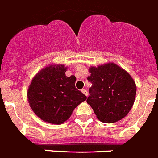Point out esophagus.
Segmentation results:
<instances>
[{"instance_id": "obj_1", "label": "esophagus", "mask_w": 158, "mask_h": 158, "mask_svg": "<svg viewBox=\"0 0 158 158\" xmlns=\"http://www.w3.org/2000/svg\"><path fill=\"white\" fill-rule=\"evenodd\" d=\"M81 91H82V92H83L86 96H87V94H88V93H87V90H85V89H82V90H81Z\"/></svg>"}]
</instances>
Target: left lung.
Here are the masks:
<instances>
[{"instance_id": "obj_1", "label": "left lung", "mask_w": 158, "mask_h": 158, "mask_svg": "<svg viewBox=\"0 0 158 158\" xmlns=\"http://www.w3.org/2000/svg\"><path fill=\"white\" fill-rule=\"evenodd\" d=\"M92 83L89 89L90 104L96 117L105 123H114L123 119L132 108L135 101L137 87L131 75L114 63L91 66Z\"/></svg>"}]
</instances>
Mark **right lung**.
Segmentation results:
<instances>
[{
	"mask_svg": "<svg viewBox=\"0 0 158 158\" xmlns=\"http://www.w3.org/2000/svg\"><path fill=\"white\" fill-rule=\"evenodd\" d=\"M67 69L64 64L47 66L37 72L28 86L30 107L46 123L62 124L87 99V96L75 88V75L66 76Z\"/></svg>",
	"mask_w": 158,
	"mask_h": 158,
	"instance_id": "obj_1",
	"label": "right lung"
}]
</instances>
